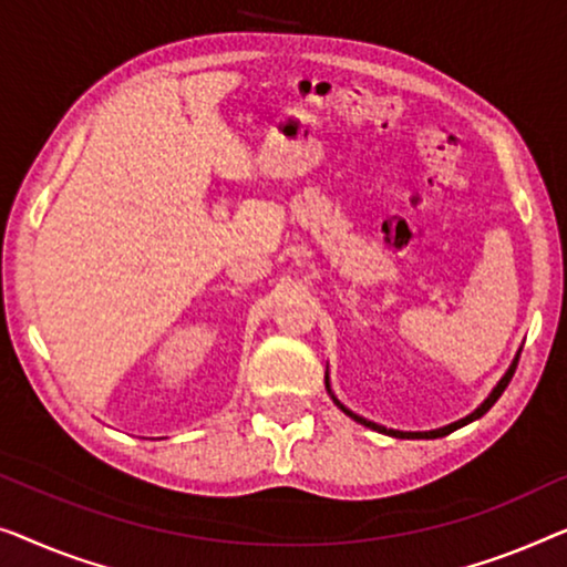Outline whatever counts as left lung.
<instances>
[{
  "label": "left lung",
  "instance_id": "left-lung-1",
  "mask_svg": "<svg viewBox=\"0 0 567 567\" xmlns=\"http://www.w3.org/2000/svg\"><path fill=\"white\" fill-rule=\"evenodd\" d=\"M516 364H519V354H516V360H514V364L508 367V372L504 374V378H501V382L496 388H493V393L485 398V403L481 405V409L477 411H473L470 413V416H465L462 421H454V424H450V426H444V429H436V432H395V429H385V426H378V424H372V421H367V419H362V416H357V413H352V411H347L344 405H341L337 398H333V401H337V405L341 411L347 413V416H352L354 421H360L362 426H367V429H374V432H382V434H390V436H395V440H405V436H409V440H413V436H416V440H436V436H444V434H450V432H454V429H460V426H465V424H470V421H475V419H481L483 413H488L491 411V405L498 401L501 398V393H504L506 390V385L508 382H512V378H514V372H516ZM326 388H329V380H326Z\"/></svg>",
  "mask_w": 567,
  "mask_h": 567
}]
</instances>
